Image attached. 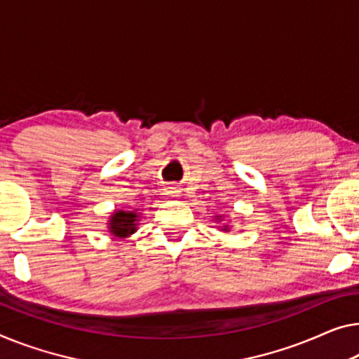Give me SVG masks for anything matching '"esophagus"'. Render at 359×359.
Returning <instances> with one entry per match:
<instances>
[{
	"mask_svg": "<svg viewBox=\"0 0 359 359\" xmlns=\"http://www.w3.org/2000/svg\"><path fill=\"white\" fill-rule=\"evenodd\" d=\"M165 194H168L169 198H172V200H175V198H180V189L179 187H168L165 189Z\"/></svg>",
	"mask_w": 359,
	"mask_h": 359,
	"instance_id": "obj_1",
	"label": "esophagus"
}]
</instances>
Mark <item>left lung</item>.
Listing matches in <instances>:
<instances>
[{
	"instance_id": "8db88e82",
	"label": "left lung",
	"mask_w": 359,
	"mask_h": 359,
	"mask_svg": "<svg viewBox=\"0 0 359 359\" xmlns=\"http://www.w3.org/2000/svg\"><path fill=\"white\" fill-rule=\"evenodd\" d=\"M222 217H224V216H219V214H216V216H214V221L221 222ZM219 229H221L222 232H231V226H229V224H224V226H219Z\"/></svg>"
}]
</instances>
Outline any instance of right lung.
Here are the masks:
<instances>
[{
    "instance_id": "obj_1",
    "label": "right lung",
    "mask_w": 359,
    "mask_h": 359,
    "mask_svg": "<svg viewBox=\"0 0 359 359\" xmlns=\"http://www.w3.org/2000/svg\"><path fill=\"white\" fill-rule=\"evenodd\" d=\"M138 221H140V214L137 212V210H116L111 212L106 224H108V232L112 237L127 238L138 231Z\"/></svg>"
}]
</instances>
